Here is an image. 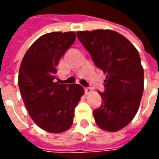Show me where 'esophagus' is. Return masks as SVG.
Masks as SVG:
<instances>
[{
  "label": "esophagus",
  "instance_id": "34e87169",
  "mask_svg": "<svg viewBox=\"0 0 159 159\" xmlns=\"http://www.w3.org/2000/svg\"><path fill=\"white\" fill-rule=\"evenodd\" d=\"M84 91H85L86 94H89L92 92V89L91 88H84Z\"/></svg>",
  "mask_w": 159,
  "mask_h": 159
}]
</instances>
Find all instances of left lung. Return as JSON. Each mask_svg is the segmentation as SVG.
<instances>
[{
  "label": "left lung",
  "instance_id": "left-lung-1",
  "mask_svg": "<svg viewBox=\"0 0 159 159\" xmlns=\"http://www.w3.org/2000/svg\"><path fill=\"white\" fill-rule=\"evenodd\" d=\"M77 38L93 64L107 74L102 104L93 111L100 129L115 132L132 121L144 91V70L137 49L119 33L109 30L78 31Z\"/></svg>",
  "mask_w": 159,
  "mask_h": 159
}]
</instances>
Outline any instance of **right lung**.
Segmentation results:
<instances>
[{"label":"right lung","mask_w":159,"mask_h":159,"mask_svg":"<svg viewBox=\"0 0 159 159\" xmlns=\"http://www.w3.org/2000/svg\"><path fill=\"white\" fill-rule=\"evenodd\" d=\"M75 39L74 32L45 34L30 47L20 65L18 83L26 109L33 121L50 133H61L71 126L84 93L79 84L53 81L59 59Z\"/></svg>","instance_id":"add662e5"}]
</instances>
